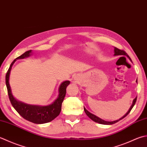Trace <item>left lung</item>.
Listing matches in <instances>:
<instances>
[{
	"label": "left lung",
	"instance_id": "left-lung-1",
	"mask_svg": "<svg viewBox=\"0 0 147 147\" xmlns=\"http://www.w3.org/2000/svg\"><path fill=\"white\" fill-rule=\"evenodd\" d=\"M117 55H125L126 57H127L128 58H129V59L131 61V58H130V57H129L127 55V54L124 51H123V50H119V49H118V48H115V47H114V56H117ZM137 81H138V80H136V83H137ZM136 99H137V97H136V98H135V99L133 100V104H132V105L131 106L130 108H129V110H128V111L127 112V113H126L124 115H123L122 117L120 118V119H119V120H114V121H110V122H109V121H106V120H102V119H100L99 117H97V116L95 115H94V114H92V113H90V112H89L88 110H86L85 107H84V111H85V113L87 114V115L89 118H90V119L91 120H92L93 121L96 122H97V123H100V124H104V125H111V124H113V123H117V122H119V120L123 119V118L125 117L127 115H128L129 113H130V111H131V110H132V108H133V106H134L135 103H136Z\"/></svg>",
	"mask_w": 147,
	"mask_h": 147
}]
</instances>
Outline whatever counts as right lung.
I'll return each mask as SVG.
<instances>
[{
	"mask_svg": "<svg viewBox=\"0 0 147 147\" xmlns=\"http://www.w3.org/2000/svg\"><path fill=\"white\" fill-rule=\"evenodd\" d=\"M32 55V50H28L13 60L5 75V84H6L7 89L9 98L11 105L16 111L24 119L28 121L37 123V124H41V123L52 121L57 116H59L61 111L62 103L66 94V88L70 84V82L67 80V81L63 82L60 85L58 97L50 105L47 106L28 105L17 100L13 96L9 84V76L11 69L16 60L27 58L30 57Z\"/></svg>",
	"mask_w": 147,
	"mask_h": 147,
	"instance_id": "obj_1",
	"label": "right lung"
}]
</instances>
